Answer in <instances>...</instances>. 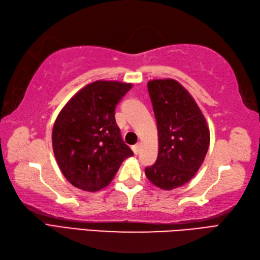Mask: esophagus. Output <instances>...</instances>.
Segmentation results:
<instances>
[{
	"label": "esophagus",
	"mask_w": 260,
	"mask_h": 260,
	"mask_svg": "<svg viewBox=\"0 0 260 260\" xmlns=\"http://www.w3.org/2000/svg\"><path fill=\"white\" fill-rule=\"evenodd\" d=\"M140 149H141V144H140V142H138V144H136L135 146H132V150H134L135 155H138V153L140 152Z\"/></svg>",
	"instance_id": "34e87169"
}]
</instances>
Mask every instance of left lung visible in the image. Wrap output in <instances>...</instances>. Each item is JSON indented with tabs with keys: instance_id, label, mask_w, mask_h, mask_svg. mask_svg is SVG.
Returning a JSON list of instances; mask_svg holds the SVG:
<instances>
[{
	"instance_id": "obj_1",
	"label": "left lung",
	"mask_w": 260,
	"mask_h": 260,
	"mask_svg": "<svg viewBox=\"0 0 260 260\" xmlns=\"http://www.w3.org/2000/svg\"><path fill=\"white\" fill-rule=\"evenodd\" d=\"M148 92L157 122L158 157L145 174L157 187L171 190L199 171L209 149L210 130L192 95L177 81H149Z\"/></svg>"
}]
</instances>
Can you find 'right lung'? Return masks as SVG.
Here are the masks:
<instances>
[{
  "mask_svg": "<svg viewBox=\"0 0 260 260\" xmlns=\"http://www.w3.org/2000/svg\"><path fill=\"white\" fill-rule=\"evenodd\" d=\"M132 84L96 81L68 101L52 128V149L63 176L74 186L96 192L112 181L134 152L121 138L115 107Z\"/></svg>",
  "mask_w": 260,
  "mask_h": 260,
  "instance_id": "obj_1",
  "label": "right lung"
}]
</instances>
